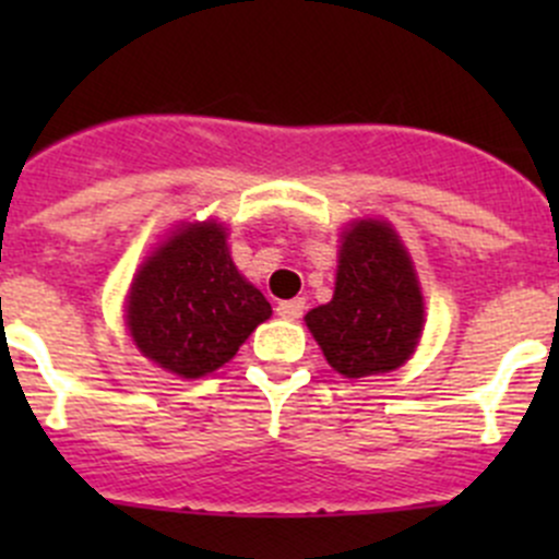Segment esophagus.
Masks as SVG:
<instances>
[{
  "mask_svg": "<svg viewBox=\"0 0 559 559\" xmlns=\"http://www.w3.org/2000/svg\"><path fill=\"white\" fill-rule=\"evenodd\" d=\"M302 311H306V300H302V297H295V300H284V302H278V306H275V313H278L281 319H286V321L300 319Z\"/></svg>",
  "mask_w": 559,
  "mask_h": 559,
  "instance_id": "34e87169",
  "label": "esophagus"
}]
</instances>
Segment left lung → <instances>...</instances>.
<instances>
[{
	"label": "left lung",
	"mask_w": 559,
	"mask_h": 559,
	"mask_svg": "<svg viewBox=\"0 0 559 559\" xmlns=\"http://www.w3.org/2000/svg\"><path fill=\"white\" fill-rule=\"evenodd\" d=\"M425 321L416 273L384 222L343 235L335 295L306 316L326 362L346 379L389 373L414 354Z\"/></svg>",
	"instance_id": "obj_1"
}]
</instances>
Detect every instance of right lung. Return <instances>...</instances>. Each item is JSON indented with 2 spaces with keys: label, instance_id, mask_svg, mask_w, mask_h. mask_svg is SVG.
<instances>
[{
  "label": "right lung",
  "instance_id": "add662e5",
  "mask_svg": "<svg viewBox=\"0 0 559 559\" xmlns=\"http://www.w3.org/2000/svg\"><path fill=\"white\" fill-rule=\"evenodd\" d=\"M270 302L227 251L218 224L175 233L132 284L127 324L140 352L183 379L213 373L270 319Z\"/></svg>",
  "mask_w": 559,
  "mask_h": 559
}]
</instances>
